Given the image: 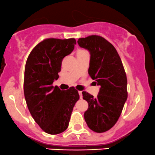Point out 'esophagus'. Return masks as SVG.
<instances>
[{"mask_svg": "<svg viewBox=\"0 0 155 155\" xmlns=\"http://www.w3.org/2000/svg\"><path fill=\"white\" fill-rule=\"evenodd\" d=\"M79 97L82 98V91H79Z\"/></svg>", "mask_w": 155, "mask_h": 155, "instance_id": "obj_1", "label": "esophagus"}]
</instances>
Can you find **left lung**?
I'll use <instances>...</instances> for the list:
<instances>
[{
    "mask_svg": "<svg viewBox=\"0 0 155 155\" xmlns=\"http://www.w3.org/2000/svg\"><path fill=\"white\" fill-rule=\"evenodd\" d=\"M77 43L90 52L88 74L101 86L97 97L82 92L88 104L84 118L91 130L106 132L117 122L127 98L125 71L115 48L104 37L88 36Z\"/></svg>",
    "mask_w": 155,
    "mask_h": 155,
    "instance_id": "left-lung-1",
    "label": "left lung"
}]
</instances>
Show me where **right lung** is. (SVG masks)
I'll return each instance as SVG.
<instances>
[{"label":"right lung","mask_w":155,"mask_h":155,"mask_svg":"<svg viewBox=\"0 0 155 155\" xmlns=\"http://www.w3.org/2000/svg\"><path fill=\"white\" fill-rule=\"evenodd\" d=\"M74 38L43 40L31 51L25 69L24 94L34 121L43 131L54 135L66 130L76 101L74 87L61 91L52 86L58 79L61 62L74 49Z\"/></svg>","instance_id":"add662e5"}]
</instances>
